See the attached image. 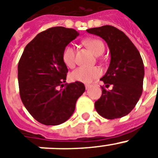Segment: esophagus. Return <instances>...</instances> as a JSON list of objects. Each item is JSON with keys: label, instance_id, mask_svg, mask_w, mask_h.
<instances>
[{"label": "esophagus", "instance_id": "esophagus-1", "mask_svg": "<svg viewBox=\"0 0 158 158\" xmlns=\"http://www.w3.org/2000/svg\"><path fill=\"white\" fill-rule=\"evenodd\" d=\"M85 87H86V89H88L89 88L91 87V85H89V84H86V85H85Z\"/></svg>", "mask_w": 158, "mask_h": 158}]
</instances>
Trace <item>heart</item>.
<instances>
[{
    "instance_id": "heart-1",
    "label": "heart",
    "mask_w": 158,
    "mask_h": 158,
    "mask_svg": "<svg viewBox=\"0 0 158 158\" xmlns=\"http://www.w3.org/2000/svg\"><path fill=\"white\" fill-rule=\"evenodd\" d=\"M83 44L95 54L100 56L104 53V44L98 39H86ZM62 61L68 68H73L76 64V51L71 45H67L62 51ZM101 75V70L97 67H79L70 74V79L75 82L89 83Z\"/></svg>"
}]
</instances>
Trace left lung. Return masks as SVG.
I'll list each match as a JSON object with an SVG mask.
<instances>
[{
  "mask_svg": "<svg viewBox=\"0 0 158 158\" xmlns=\"http://www.w3.org/2000/svg\"><path fill=\"white\" fill-rule=\"evenodd\" d=\"M89 33L101 36L107 44L110 62L101 79L107 90L101 86L102 95L95 102L97 113L107 119L127 115L135 107L143 93L144 65L139 51L122 31L112 26L87 29Z\"/></svg>",
  "mask_w": 158,
  "mask_h": 158,
  "instance_id": "left-lung-1",
  "label": "left lung"
}]
</instances>
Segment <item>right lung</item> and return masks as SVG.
I'll list each match as a JSON object with an SVG mask.
<instances>
[{
    "instance_id": "1",
    "label": "right lung",
    "mask_w": 158,
    "mask_h": 158,
    "mask_svg": "<svg viewBox=\"0 0 158 158\" xmlns=\"http://www.w3.org/2000/svg\"><path fill=\"white\" fill-rule=\"evenodd\" d=\"M78 36L79 32L73 29L50 28L26 45L19 61L22 101L29 114L46 126H57L67 121L85 91L81 82L64 84L68 69L62 61V51Z\"/></svg>"
}]
</instances>
